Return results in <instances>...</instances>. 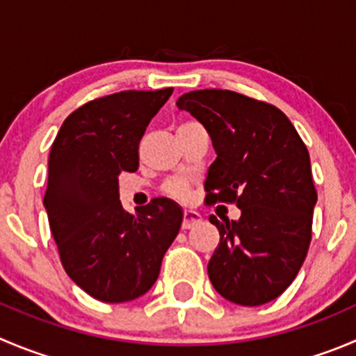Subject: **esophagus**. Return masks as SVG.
I'll return each instance as SVG.
<instances>
[{
	"mask_svg": "<svg viewBox=\"0 0 356 356\" xmlns=\"http://www.w3.org/2000/svg\"><path fill=\"white\" fill-rule=\"evenodd\" d=\"M199 222H201V215L197 211H194V209H185L181 229H191V227H194Z\"/></svg>",
	"mask_w": 356,
	"mask_h": 356,
	"instance_id": "esophagus-1",
	"label": "esophagus"
}]
</instances>
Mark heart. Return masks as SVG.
Wrapping results in <instances>:
<instances>
[{
    "label": "heart",
    "instance_id": "1",
    "mask_svg": "<svg viewBox=\"0 0 356 356\" xmlns=\"http://www.w3.org/2000/svg\"><path fill=\"white\" fill-rule=\"evenodd\" d=\"M168 192L175 197H185L188 192V181L184 180V178H176V180H171L168 184Z\"/></svg>",
    "mask_w": 356,
    "mask_h": 356
}]
</instances>
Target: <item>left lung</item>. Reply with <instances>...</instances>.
<instances>
[{
	"label": "left lung",
	"mask_w": 356,
	"mask_h": 356,
	"mask_svg": "<svg viewBox=\"0 0 356 356\" xmlns=\"http://www.w3.org/2000/svg\"><path fill=\"white\" fill-rule=\"evenodd\" d=\"M208 131L216 159L206 202H236L239 220L215 215L220 243L208 264L211 285L239 306L282 296L307 255L316 204L309 152L273 104L222 89L192 90L176 101Z\"/></svg>",
	"instance_id": "left-lung-1"
}]
</instances>
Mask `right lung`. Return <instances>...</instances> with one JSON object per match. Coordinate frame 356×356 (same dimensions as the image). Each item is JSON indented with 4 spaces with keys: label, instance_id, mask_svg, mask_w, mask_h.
Here are the masks:
<instances>
[{
    "label": "right lung",
    "instance_id": "1",
    "mask_svg": "<svg viewBox=\"0 0 356 356\" xmlns=\"http://www.w3.org/2000/svg\"><path fill=\"white\" fill-rule=\"evenodd\" d=\"M172 87L89 101L60 125L49 155L43 206L67 276L103 302H129L154 286L184 222L168 197L122 208L118 175L140 165V140Z\"/></svg>",
    "mask_w": 356,
    "mask_h": 356
}]
</instances>
